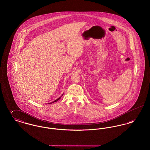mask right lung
Listing matches in <instances>:
<instances>
[{
  "label": "right lung",
  "mask_w": 150,
  "mask_h": 150,
  "mask_svg": "<svg viewBox=\"0 0 150 150\" xmlns=\"http://www.w3.org/2000/svg\"><path fill=\"white\" fill-rule=\"evenodd\" d=\"M62 96H63V94H62ZM61 97H59V98H57V100H54V101H53V102H51V103H54V102H57V101H58V100H59V99H60V98H61Z\"/></svg>",
  "instance_id": "obj_1"
}]
</instances>
